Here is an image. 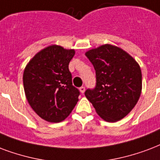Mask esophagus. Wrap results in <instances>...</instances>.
I'll list each match as a JSON object with an SVG mask.
<instances>
[{"mask_svg":"<svg viewBox=\"0 0 160 160\" xmlns=\"http://www.w3.org/2000/svg\"><path fill=\"white\" fill-rule=\"evenodd\" d=\"M85 91V87H84V86H81V87H80V91L82 94H84Z\"/></svg>","mask_w":160,"mask_h":160,"instance_id":"1","label":"esophagus"}]
</instances>
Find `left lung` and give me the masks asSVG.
<instances>
[{
  "label": "left lung",
  "instance_id": "8db88e82",
  "mask_svg": "<svg viewBox=\"0 0 160 160\" xmlns=\"http://www.w3.org/2000/svg\"><path fill=\"white\" fill-rule=\"evenodd\" d=\"M96 70V84L86 98L103 120L114 122L125 118L137 104L142 91L139 64L126 51L104 44L85 53Z\"/></svg>",
  "mask_w": 160,
  "mask_h": 160
}]
</instances>
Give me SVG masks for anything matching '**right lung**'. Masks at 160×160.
<instances>
[{
    "label": "right lung",
    "mask_w": 160,
    "mask_h": 160,
    "mask_svg": "<svg viewBox=\"0 0 160 160\" xmlns=\"http://www.w3.org/2000/svg\"><path fill=\"white\" fill-rule=\"evenodd\" d=\"M74 49L50 45L35 54L23 72L27 100L34 112L49 122H60L71 113L80 91L72 85L69 64Z\"/></svg>",
    "instance_id": "1"
}]
</instances>
